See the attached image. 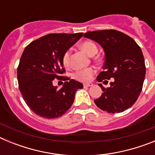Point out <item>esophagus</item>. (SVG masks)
Returning <instances> with one entry per match:
<instances>
[{
    "mask_svg": "<svg viewBox=\"0 0 155 155\" xmlns=\"http://www.w3.org/2000/svg\"><path fill=\"white\" fill-rule=\"evenodd\" d=\"M91 86H92V84H84V87H91Z\"/></svg>",
    "mask_w": 155,
    "mask_h": 155,
    "instance_id": "obj_1",
    "label": "esophagus"
}]
</instances>
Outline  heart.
I'll return each mask as SVG.
<instances>
[{"label":"heart","instance_id":"b5f03b06","mask_svg":"<svg viewBox=\"0 0 155 155\" xmlns=\"http://www.w3.org/2000/svg\"><path fill=\"white\" fill-rule=\"evenodd\" d=\"M80 47L84 52L90 56L94 55L98 52V47L95 43L91 41H84L80 45ZM70 56L71 50H68L64 53L62 58L63 64L64 67H68L70 64ZM95 73V69L94 68H87L84 69L78 70L73 74L74 78L81 81H88L91 80L94 74Z\"/></svg>","mask_w":155,"mask_h":155}]
</instances>
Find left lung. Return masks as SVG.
I'll use <instances>...</instances> for the list:
<instances>
[{"label":"left lung","mask_w":155,"mask_h":155,"mask_svg":"<svg viewBox=\"0 0 155 155\" xmlns=\"http://www.w3.org/2000/svg\"><path fill=\"white\" fill-rule=\"evenodd\" d=\"M84 37L99 43L105 52L104 71L97 77L98 82H110L94 100L99 109L109 113H119L130 108L139 97L146 73L141 49L129 35L117 30L87 31Z\"/></svg>","instance_id":"left-lung-1"}]
</instances>
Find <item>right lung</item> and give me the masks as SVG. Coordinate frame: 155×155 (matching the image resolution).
Masks as SVG:
<instances>
[{"label": "right lung", "instance_id": "right-lung-1", "mask_svg": "<svg viewBox=\"0 0 155 155\" xmlns=\"http://www.w3.org/2000/svg\"><path fill=\"white\" fill-rule=\"evenodd\" d=\"M82 35L48 34L30 42L23 51L17 69L18 87L28 108L38 116H63L73 104L77 90L83 87L81 82L63 76L66 71L62 61L64 53ZM54 79L65 81L60 90L52 85Z\"/></svg>", "mask_w": 155, "mask_h": 155}]
</instances>
